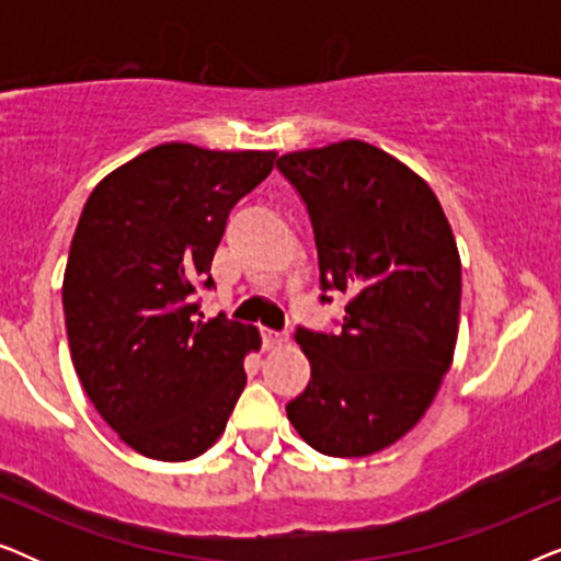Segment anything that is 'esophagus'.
<instances>
[{
    "label": "esophagus",
    "instance_id": "34e87169",
    "mask_svg": "<svg viewBox=\"0 0 561 561\" xmlns=\"http://www.w3.org/2000/svg\"><path fill=\"white\" fill-rule=\"evenodd\" d=\"M286 342H288L286 332H273V329H263L265 350H275V347H280V344H286Z\"/></svg>",
    "mask_w": 561,
    "mask_h": 561
}]
</instances>
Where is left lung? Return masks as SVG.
I'll return each instance as SVG.
<instances>
[{
  "instance_id": "1",
  "label": "left lung",
  "mask_w": 561,
  "mask_h": 561,
  "mask_svg": "<svg viewBox=\"0 0 561 561\" xmlns=\"http://www.w3.org/2000/svg\"><path fill=\"white\" fill-rule=\"evenodd\" d=\"M309 211L321 304L350 296L340 332L298 327L311 380L286 405L329 457H367L411 432L455 355L462 267L434 191L359 140L280 156Z\"/></svg>"
}]
</instances>
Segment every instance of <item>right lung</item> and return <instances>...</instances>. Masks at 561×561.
<instances>
[{
	"instance_id": "add662e5",
	"label": "right lung",
	"mask_w": 561,
	"mask_h": 561,
	"mask_svg": "<svg viewBox=\"0 0 561 561\" xmlns=\"http://www.w3.org/2000/svg\"><path fill=\"white\" fill-rule=\"evenodd\" d=\"M275 152L158 145L91 191L64 275L71 359L89 401L145 457L183 462L225 432L260 347L255 327L202 321L196 288L232 206Z\"/></svg>"
}]
</instances>
